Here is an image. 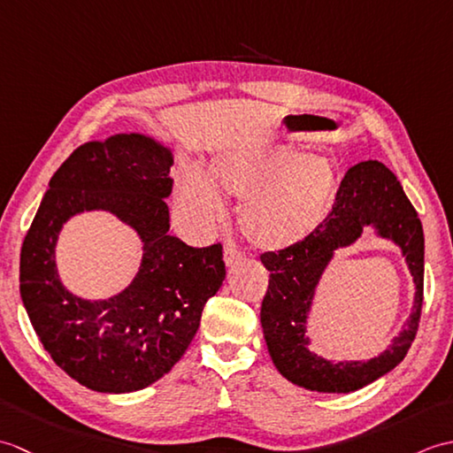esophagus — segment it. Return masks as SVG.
<instances>
[{"mask_svg":"<svg viewBox=\"0 0 453 453\" xmlns=\"http://www.w3.org/2000/svg\"><path fill=\"white\" fill-rule=\"evenodd\" d=\"M243 257H245V253H243L242 249H239L237 245H234V243L226 245V251H224L226 265H234V263H237V261H242Z\"/></svg>","mask_w":453,"mask_h":453,"instance_id":"esophagus-1","label":"esophagus"}]
</instances>
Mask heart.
I'll use <instances>...</instances> for the list:
<instances>
[{
    "label": "heart",
    "mask_w": 453,
    "mask_h": 453,
    "mask_svg": "<svg viewBox=\"0 0 453 453\" xmlns=\"http://www.w3.org/2000/svg\"><path fill=\"white\" fill-rule=\"evenodd\" d=\"M211 183L196 167L185 165L177 175V202L200 226H214L226 216L219 188L245 198L242 224L261 249L292 247L321 226L331 208L336 177L331 163L319 156L243 146L221 151L211 159Z\"/></svg>",
    "instance_id": "obj_1"
}]
</instances>
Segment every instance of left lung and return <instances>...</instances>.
<instances>
[{
	"label": "left lung",
	"instance_id": "obj_1",
	"mask_svg": "<svg viewBox=\"0 0 453 453\" xmlns=\"http://www.w3.org/2000/svg\"><path fill=\"white\" fill-rule=\"evenodd\" d=\"M365 225H373L402 247L418 286L416 305L406 329L378 359L325 361L306 350V313L332 253L353 242ZM261 261L271 273L261 307L265 341L286 380L311 391L350 393L386 375L407 356L418 331L425 296V234L415 206L383 163L362 161L350 167L321 226L300 243L263 253Z\"/></svg>",
	"mask_w": 453,
	"mask_h": 453
}]
</instances>
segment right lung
<instances>
[{"label": "right lung", "mask_w": 453, "mask_h": 453, "mask_svg": "<svg viewBox=\"0 0 453 453\" xmlns=\"http://www.w3.org/2000/svg\"><path fill=\"white\" fill-rule=\"evenodd\" d=\"M173 156L142 134L88 142L50 179L21 249L23 305L44 350L81 386L130 393L163 378L198 331L226 278L221 243L190 247L169 235ZM107 209L144 243L133 284L107 303L67 293L57 278V234L72 215Z\"/></svg>", "instance_id": "add662e5"}]
</instances>
